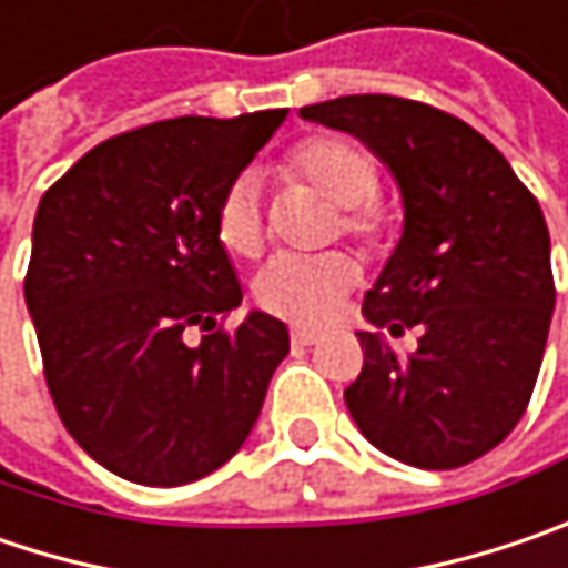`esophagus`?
Segmentation results:
<instances>
[{
  "label": "esophagus",
  "mask_w": 568,
  "mask_h": 568,
  "mask_svg": "<svg viewBox=\"0 0 568 568\" xmlns=\"http://www.w3.org/2000/svg\"><path fill=\"white\" fill-rule=\"evenodd\" d=\"M317 341H321V334H315V331L292 327V344H295V347H312V344H317Z\"/></svg>",
  "instance_id": "obj_1"
}]
</instances>
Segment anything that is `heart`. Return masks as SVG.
I'll use <instances>...</instances> for the list:
<instances>
[{"label":"heart","instance_id":"heart-1","mask_svg":"<svg viewBox=\"0 0 568 568\" xmlns=\"http://www.w3.org/2000/svg\"><path fill=\"white\" fill-rule=\"evenodd\" d=\"M285 173L308 183L331 205H337V224L369 251L385 247L392 217L373 202L379 189V170L373 156L344 138H312L285 156ZM217 241L234 256H253L263 247V205L260 185L251 173L227 185L217 205ZM359 276L347 253H280L253 280L256 305L270 315L317 324L334 312Z\"/></svg>","mask_w":568,"mask_h":568}]
</instances>
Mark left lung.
<instances>
[{"label":"left lung","mask_w":568,"mask_h":568,"mask_svg":"<svg viewBox=\"0 0 568 568\" xmlns=\"http://www.w3.org/2000/svg\"><path fill=\"white\" fill-rule=\"evenodd\" d=\"M298 115L363 141L405 212L363 302L351 417L373 447L417 469L479 459L515 430L547 351L556 288L537 199L476 128L424 102L341 95ZM405 329L418 334L408 357L384 337Z\"/></svg>","instance_id":"1"}]
</instances>
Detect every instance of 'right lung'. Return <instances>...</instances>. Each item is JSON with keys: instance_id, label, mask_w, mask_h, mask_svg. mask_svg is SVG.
Masks as SVG:
<instances>
[{"instance_id": "add662e5", "label": "right lung", "mask_w": 568, "mask_h": 568, "mask_svg": "<svg viewBox=\"0 0 568 568\" xmlns=\"http://www.w3.org/2000/svg\"><path fill=\"white\" fill-rule=\"evenodd\" d=\"M285 109L185 115L102 141L44 192L24 305L57 415L99 466L173 488L215 473L251 437L288 353L280 317L234 334L244 292L217 241V205ZM210 334L189 345L184 334Z\"/></svg>"}]
</instances>
